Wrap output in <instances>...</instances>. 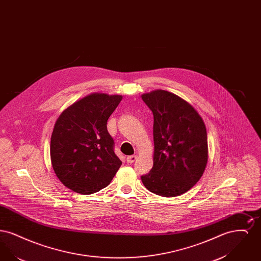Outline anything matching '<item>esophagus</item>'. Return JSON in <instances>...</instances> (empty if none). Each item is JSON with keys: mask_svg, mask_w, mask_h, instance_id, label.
Wrapping results in <instances>:
<instances>
[{"mask_svg": "<svg viewBox=\"0 0 261 261\" xmlns=\"http://www.w3.org/2000/svg\"><path fill=\"white\" fill-rule=\"evenodd\" d=\"M136 160V155H130V156H127V159H126V161H127L128 163H133Z\"/></svg>", "mask_w": 261, "mask_h": 261, "instance_id": "obj_1", "label": "esophagus"}]
</instances>
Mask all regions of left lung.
<instances>
[{
	"label": "left lung",
	"instance_id": "obj_1",
	"mask_svg": "<svg viewBox=\"0 0 261 261\" xmlns=\"http://www.w3.org/2000/svg\"><path fill=\"white\" fill-rule=\"evenodd\" d=\"M153 114V165L141 177L149 192L180 196L195 186L206 167L207 134L198 112L185 99L164 90L142 95Z\"/></svg>",
	"mask_w": 261,
	"mask_h": 261
}]
</instances>
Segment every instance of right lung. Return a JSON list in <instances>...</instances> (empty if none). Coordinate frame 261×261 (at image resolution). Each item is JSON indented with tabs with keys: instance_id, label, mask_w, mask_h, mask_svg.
<instances>
[{
	"instance_id": "right-lung-1",
	"label": "right lung",
	"mask_w": 261,
	"mask_h": 261,
	"mask_svg": "<svg viewBox=\"0 0 261 261\" xmlns=\"http://www.w3.org/2000/svg\"><path fill=\"white\" fill-rule=\"evenodd\" d=\"M121 99L120 95L93 93L75 101L57 119L50 137V162L60 181L73 192H99L122 164L107 128Z\"/></svg>"
}]
</instances>
